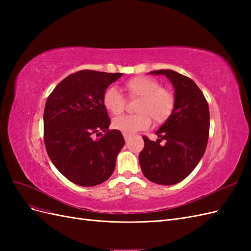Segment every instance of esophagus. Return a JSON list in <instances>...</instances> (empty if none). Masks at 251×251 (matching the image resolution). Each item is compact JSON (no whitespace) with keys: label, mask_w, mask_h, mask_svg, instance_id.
<instances>
[{"label":"esophagus","mask_w":251,"mask_h":251,"mask_svg":"<svg viewBox=\"0 0 251 251\" xmlns=\"http://www.w3.org/2000/svg\"><path fill=\"white\" fill-rule=\"evenodd\" d=\"M124 137H125V140H126V141H127L128 139H130L131 135H130V134H127V133H124Z\"/></svg>","instance_id":"1"}]
</instances>
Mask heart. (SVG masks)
Masks as SVG:
<instances>
[{"mask_svg":"<svg viewBox=\"0 0 251 251\" xmlns=\"http://www.w3.org/2000/svg\"><path fill=\"white\" fill-rule=\"evenodd\" d=\"M130 97H139L136 104V114L123 115L113 120L112 126L124 133L133 134L150 127L151 120L162 124L172 115L175 107V96L170 90L161 88L158 80L148 76H136L126 82ZM104 108L114 115L123 113L126 108V98L116 88L105 90L102 97Z\"/></svg>","mask_w":251,"mask_h":251,"instance_id":"heart-1","label":"heart"}]
</instances>
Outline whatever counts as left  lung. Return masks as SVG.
<instances>
[{
    "label": "left lung",
    "mask_w": 251,
    "mask_h": 251,
    "mask_svg": "<svg viewBox=\"0 0 251 251\" xmlns=\"http://www.w3.org/2000/svg\"><path fill=\"white\" fill-rule=\"evenodd\" d=\"M165 75L175 89L172 115L156 132L151 141L143 136L144 148L139 163L144 176L157 184L173 185L185 179L206 150L209 135V109L202 91L195 81L173 70H156ZM163 140L164 145L160 142Z\"/></svg>",
    "instance_id": "8db88e82"
}]
</instances>
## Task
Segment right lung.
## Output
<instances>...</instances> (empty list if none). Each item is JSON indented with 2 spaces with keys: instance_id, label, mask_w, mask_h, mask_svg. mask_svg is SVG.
<instances>
[{
  "instance_id": "add662e5",
  "label": "right lung",
  "mask_w": 251,
  "mask_h": 251,
  "mask_svg": "<svg viewBox=\"0 0 251 251\" xmlns=\"http://www.w3.org/2000/svg\"><path fill=\"white\" fill-rule=\"evenodd\" d=\"M121 76L123 73L77 71L60 81L47 98L45 147L55 168L75 184L98 185L115 169L125 139L120 131L109 130L111 119L102 97Z\"/></svg>"
}]
</instances>
